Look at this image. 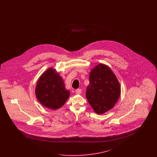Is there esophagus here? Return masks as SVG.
Listing matches in <instances>:
<instances>
[{
	"label": "esophagus",
	"mask_w": 157,
	"mask_h": 157,
	"mask_svg": "<svg viewBox=\"0 0 157 157\" xmlns=\"http://www.w3.org/2000/svg\"><path fill=\"white\" fill-rule=\"evenodd\" d=\"M75 93H76V94H80L82 93V90H81V89H77L75 90Z\"/></svg>",
	"instance_id": "obj_1"
}]
</instances>
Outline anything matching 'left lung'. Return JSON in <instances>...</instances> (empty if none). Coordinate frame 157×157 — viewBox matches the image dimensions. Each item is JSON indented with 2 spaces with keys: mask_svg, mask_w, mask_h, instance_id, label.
<instances>
[{
  "mask_svg": "<svg viewBox=\"0 0 157 157\" xmlns=\"http://www.w3.org/2000/svg\"><path fill=\"white\" fill-rule=\"evenodd\" d=\"M86 98L98 114L111 109L119 100L120 85L114 73L108 67L100 64L90 73Z\"/></svg>",
  "mask_w": 157,
  "mask_h": 157,
  "instance_id": "left-lung-1",
  "label": "left lung"
}]
</instances>
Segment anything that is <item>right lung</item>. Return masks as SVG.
Segmentation results:
<instances>
[{
  "label": "right lung",
  "mask_w": 157,
  "mask_h": 157,
  "mask_svg": "<svg viewBox=\"0 0 157 157\" xmlns=\"http://www.w3.org/2000/svg\"><path fill=\"white\" fill-rule=\"evenodd\" d=\"M35 92L39 102L52 110L62 107L70 96L62 77L52 68L40 77Z\"/></svg>",
  "instance_id": "1"
}]
</instances>
